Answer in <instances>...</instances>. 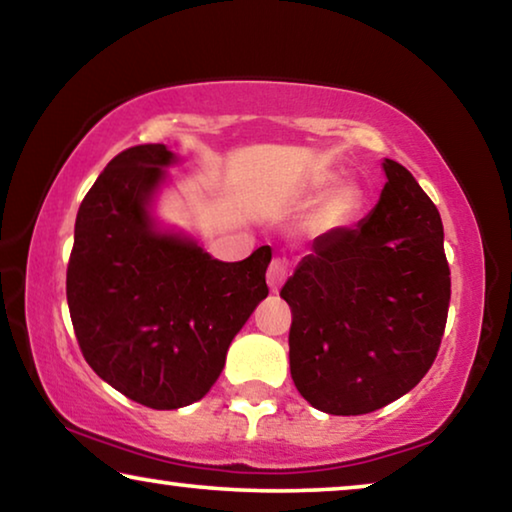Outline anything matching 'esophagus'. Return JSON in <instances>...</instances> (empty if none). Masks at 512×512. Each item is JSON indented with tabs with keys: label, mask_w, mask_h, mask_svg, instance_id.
I'll return each mask as SVG.
<instances>
[{
	"label": "esophagus",
	"mask_w": 512,
	"mask_h": 512,
	"mask_svg": "<svg viewBox=\"0 0 512 512\" xmlns=\"http://www.w3.org/2000/svg\"><path fill=\"white\" fill-rule=\"evenodd\" d=\"M287 262L285 259H271V264H269V271H266V283H269V287H271V292H278L280 290V285L285 283V278H287Z\"/></svg>",
	"instance_id": "1"
}]
</instances>
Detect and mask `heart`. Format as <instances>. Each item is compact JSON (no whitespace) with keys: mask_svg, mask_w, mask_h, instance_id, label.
I'll use <instances>...</instances> for the list:
<instances>
[{"mask_svg":"<svg viewBox=\"0 0 512 512\" xmlns=\"http://www.w3.org/2000/svg\"><path fill=\"white\" fill-rule=\"evenodd\" d=\"M329 181H331L329 174H315L311 178V185L313 187H322V185H327ZM352 204H355V192H352L350 187H338V190L327 194L325 201H322L320 211L315 213L313 225L315 227H322V229L336 225L338 220H343L345 215L350 213Z\"/></svg>","mask_w":512,"mask_h":512,"instance_id":"obj_1","label":"heart"}]
</instances>
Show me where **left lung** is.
<instances>
[{"label": "left lung", "instance_id": "obj_1", "mask_svg": "<svg viewBox=\"0 0 512 512\" xmlns=\"http://www.w3.org/2000/svg\"><path fill=\"white\" fill-rule=\"evenodd\" d=\"M357 227L313 241L280 297L290 304V371L329 415H364L413 390L448 322L450 266L434 201L399 162Z\"/></svg>", "mask_w": 512, "mask_h": 512}]
</instances>
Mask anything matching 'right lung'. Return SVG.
<instances>
[{
    "mask_svg": "<svg viewBox=\"0 0 512 512\" xmlns=\"http://www.w3.org/2000/svg\"><path fill=\"white\" fill-rule=\"evenodd\" d=\"M174 153L122 150L76 215L67 301L85 362L141 406L174 410L218 380L232 338L266 299L271 248L218 262L197 243L157 232L148 199Z\"/></svg>",
    "mask_w": 512,
    "mask_h": 512,
    "instance_id": "1",
    "label": "right lung"
}]
</instances>
